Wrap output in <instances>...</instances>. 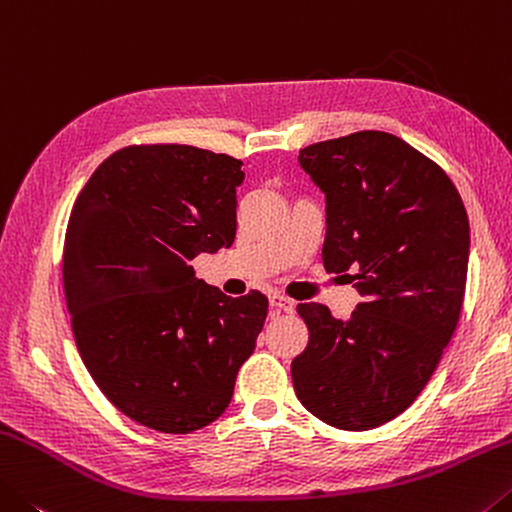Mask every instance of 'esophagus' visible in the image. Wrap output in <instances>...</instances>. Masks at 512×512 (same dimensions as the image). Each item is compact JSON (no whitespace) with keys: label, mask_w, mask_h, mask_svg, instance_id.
<instances>
[{"label":"esophagus","mask_w":512,"mask_h":512,"mask_svg":"<svg viewBox=\"0 0 512 512\" xmlns=\"http://www.w3.org/2000/svg\"><path fill=\"white\" fill-rule=\"evenodd\" d=\"M270 306L274 308L276 313H292V311H295V301L288 299V297H283V295H272L270 297Z\"/></svg>","instance_id":"1"}]
</instances>
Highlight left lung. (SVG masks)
I'll list each match as a JSON object with an SVG mask.
<instances>
[{"label": "left lung", "mask_w": 512, "mask_h": 512, "mask_svg": "<svg viewBox=\"0 0 512 512\" xmlns=\"http://www.w3.org/2000/svg\"><path fill=\"white\" fill-rule=\"evenodd\" d=\"M299 165L326 195V272H345L363 301L349 320L297 306L308 345L292 360V383L317 420L376 429L420 397L456 331L467 211L438 163L385 131L315 142Z\"/></svg>", "instance_id": "1"}]
</instances>
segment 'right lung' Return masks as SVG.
Wrapping results in <instances>:
<instances>
[{
  "label": "right lung",
  "instance_id": "1",
  "mask_svg": "<svg viewBox=\"0 0 512 512\" xmlns=\"http://www.w3.org/2000/svg\"><path fill=\"white\" fill-rule=\"evenodd\" d=\"M242 161L190 145H129L92 172L70 213L63 288L83 365L147 429L215 422L267 317V297H226L190 261L236 238Z\"/></svg>",
  "mask_w": 512,
  "mask_h": 512
}]
</instances>
